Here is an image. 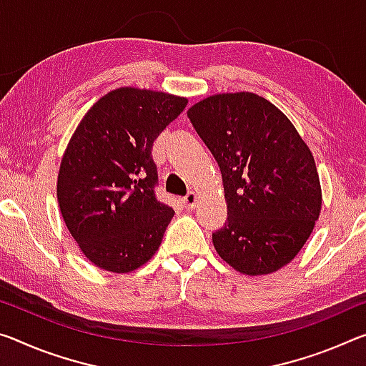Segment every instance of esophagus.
<instances>
[{
  "mask_svg": "<svg viewBox=\"0 0 366 366\" xmlns=\"http://www.w3.org/2000/svg\"><path fill=\"white\" fill-rule=\"evenodd\" d=\"M182 204L187 207V208H194L195 207V204H197V194L194 192V190H190V192L184 197Z\"/></svg>",
  "mask_w": 366,
  "mask_h": 366,
  "instance_id": "esophagus-1",
  "label": "esophagus"
}]
</instances>
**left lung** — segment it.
<instances>
[{"label": "left lung", "mask_w": 366, "mask_h": 366, "mask_svg": "<svg viewBox=\"0 0 366 366\" xmlns=\"http://www.w3.org/2000/svg\"><path fill=\"white\" fill-rule=\"evenodd\" d=\"M187 115L223 176L228 219L213 233L219 257L246 275L282 269L321 212L310 148L274 104L252 92L207 97Z\"/></svg>", "instance_id": "left-lung-1"}]
</instances>
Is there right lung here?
<instances>
[{"instance_id":"add662e5","label":"right lung","mask_w":366,"mask_h":366,"mask_svg":"<svg viewBox=\"0 0 366 366\" xmlns=\"http://www.w3.org/2000/svg\"><path fill=\"white\" fill-rule=\"evenodd\" d=\"M187 106L164 92L110 91L81 120L63 154L58 205L81 251L104 270L148 262L174 217L156 199L153 142Z\"/></svg>"}]
</instances>
